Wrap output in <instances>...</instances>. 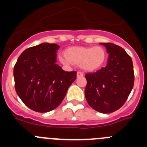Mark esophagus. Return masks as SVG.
Segmentation results:
<instances>
[{"instance_id": "34e87169", "label": "esophagus", "mask_w": 147, "mask_h": 147, "mask_svg": "<svg viewBox=\"0 0 147 147\" xmlns=\"http://www.w3.org/2000/svg\"><path fill=\"white\" fill-rule=\"evenodd\" d=\"M83 76H84V74H83L82 72H80V71H79V72H77V74H76V76H77L78 78L82 77Z\"/></svg>"}]
</instances>
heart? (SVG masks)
Returning <instances> with one entry per match:
<instances>
[{"label":"heart","mask_w":147,"mask_h":147,"mask_svg":"<svg viewBox=\"0 0 147 147\" xmlns=\"http://www.w3.org/2000/svg\"><path fill=\"white\" fill-rule=\"evenodd\" d=\"M106 59V52L101 46L73 47L67 49L66 56L59 57L63 65H80L86 71H94L102 67Z\"/></svg>","instance_id":"1"}]
</instances>
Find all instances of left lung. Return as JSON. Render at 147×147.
<instances>
[{"instance_id":"1","label":"left lung","mask_w":147,"mask_h":147,"mask_svg":"<svg viewBox=\"0 0 147 147\" xmlns=\"http://www.w3.org/2000/svg\"><path fill=\"white\" fill-rule=\"evenodd\" d=\"M109 54L106 66L85 74V95L88 105L102 113L119 110L127 101L134 85L131 57L124 49L113 43H100Z\"/></svg>"}]
</instances>
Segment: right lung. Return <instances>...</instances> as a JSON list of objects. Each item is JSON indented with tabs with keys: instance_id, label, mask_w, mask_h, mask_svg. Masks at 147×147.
Segmentation results:
<instances>
[{
	"instance_id": "obj_1",
	"label": "right lung",
	"mask_w": 147,
	"mask_h": 147,
	"mask_svg": "<svg viewBox=\"0 0 147 147\" xmlns=\"http://www.w3.org/2000/svg\"><path fill=\"white\" fill-rule=\"evenodd\" d=\"M57 44L44 42L28 48L14 67L17 94L34 111L46 113L57 108L76 78V71L67 72L57 64Z\"/></svg>"
}]
</instances>
